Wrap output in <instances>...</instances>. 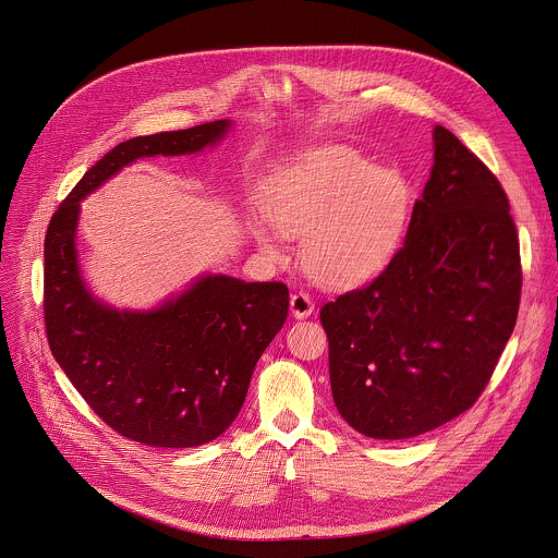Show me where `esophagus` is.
<instances>
[{
  "instance_id": "34e87169",
  "label": "esophagus",
  "mask_w": 558,
  "mask_h": 558,
  "mask_svg": "<svg viewBox=\"0 0 558 558\" xmlns=\"http://www.w3.org/2000/svg\"><path fill=\"white\" fill-rule=\"evenodd\" d=\"M312 312H314V304H312L308 293L298 291L291 295V314L295 318H306Z\"/></svg>"
}]
</instances>
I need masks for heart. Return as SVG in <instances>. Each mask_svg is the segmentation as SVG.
Masks as SVG:
<instances>
[{
  "instance_id": "heart-1",
  "label": "heart",
  "mask_w": 558,
  "mask_h": 558,
  "mask_svg": "<svg viewBox=\"0 0 558 558\" xmlns=\"http://www.w3.org/2000/svg\"><path fill=\"white\" fill-rule=\"evenodd\" d=\"M411 198L404 175L333 145L310 151L274 180L267 218L280 235L304 240L302 263L312 280L347 289L391 263L409 227ZM252 235L278 254L267 222L254 220Z\"/></svg>"
}]
</instances>
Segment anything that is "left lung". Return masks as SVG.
Instances as JSON below:
<instances>
[{
  "mask_svg": "<svg viewBox=\"0 0 558 558\" xmlns=\"http://www.w3.org/2000/svg\"><path fill=\"white\" fill-rule=\"evenodd\" d=\"M433 141L404 246L368 287L320 308L336 409L380 440L430 433L471 409L520 306L505 190L447 128L434 125Z\"/></svg>",
  "mask_w": 558,
  "mask_h": 558,
  "instance_id": "1",
  "label": "left lung"
}]
</instances>
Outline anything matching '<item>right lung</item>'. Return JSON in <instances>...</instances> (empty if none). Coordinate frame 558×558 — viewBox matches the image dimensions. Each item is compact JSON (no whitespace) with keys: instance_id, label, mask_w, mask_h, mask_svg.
Here are the masks:
<instances>
[{"instance_id":"right-lung-1","label":"right lung","mask_w":558,"mask_h":558,"mask_svg":"<svg viewBox=\"0 0 558 558\" xmlns=\"http://www.w3.org/2000/svg\"><path fill=\"white\" fill-rule=\"evenodd\" d=\"M229 130V120H218L120 143L68 194L45 238L53 357L107 426L149 447L205 445L233 424L258 357L287 320L289 289L203 274L156 308L109 306L81 276V201L138 158L190 156Z\"/></svg>"}]
</instances>
